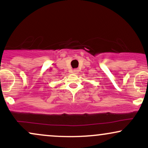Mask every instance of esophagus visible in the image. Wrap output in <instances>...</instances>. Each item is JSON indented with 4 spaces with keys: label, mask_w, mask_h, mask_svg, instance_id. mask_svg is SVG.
Returning <instances> with one entry per match:
<instances>
[{
    "label": "esophagus",
    "mask_w": 148,
    "mask_h": 148,
    "mask_svg": "<svg viewBox=\"0 0 148 148\" xmlns=\"http://www.w3.org/2000/svg\"><path fill=\"white\" fill-rule=\"evenodd\" d=\"M78 72H79V69H74L72 70V73H74V74H77Z\"/></svg>",
    "instance_id": "esophagus-1"
}]
</instances>
